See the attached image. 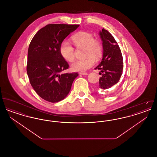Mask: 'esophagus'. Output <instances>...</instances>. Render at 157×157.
I'll list each match as a JSON object with an SVG mask.
<instances>
[{
  "label": "esophagus",
  "mask_w": 157,
  "mask_h": 157,
  "mask_svg": "<svg viewBox=\"0 0 157 157\" xmlns=\"http://www.w3.org/2000/svg\"><path fill=\"white\" fill-rule=\"evenodd\" d=\"M79 74L82 75H87L88 74L87 72H79Z\"/></svg>",
  "instance_id": "esophagus-1"
}]
</instances>
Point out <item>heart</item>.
I'll list each match as a JSON object with an SVG mask.
<instances>
[{"instance_id":"b5f03b06","label":"heart","mask_w":157,"mask_h":157,"mask_svg":"<svg viewBox=\"0 0 157 157\" xmlns=\"http://www.w3.org/2000/svg\"><path fill=\"white\" fill-rule=\"evenodd\" d=\"M72 39L77 48H85L83 59L77 60L71 65V68L76 72H84L92 67L95 60H99L102 55V47L94 35L86 32H79ZM60 53L64 59L72 62L75 59V51L73 46L67 40H63L59 47Z\"/></svg>"}]
</instances>
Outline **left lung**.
<instances>
[{
  "label": "left lung",
  "instance_id": "8db88e82",
  "mask_svg": "<svg viewBox=\"0 0 157 157\" xmlns=\"http://www.w3.org/2000/svg\"><path fill=\"white\" fill-rule=\"evenodd\" d=\"M99 35L102 41L103 57L95 69L101 72H99L102 76L99 78V88L106 90L120 81L123 71V58L117 42L108 30L103 28Z\"/></svg>",
  "mask_w": 157,
  "mask_h": 157
}]
</instances>
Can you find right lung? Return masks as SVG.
<instances>
[{"label":"right lung","instance_id":"right-lung-1","mask_svg":"<svg viewBox=\"0 0 157 157\" xmlns=\"http://www.w3.org/2000/svg\"><path fill=\"white\" fill-rule=\"evenodd\" d=\"M79 25L49 24L37 32L28 48L26 71L37 95L50 102L66 97L78 74H63L69 65L61 56L60 45Z\"/></svg>","mask_w":157,"mask_h":157}]
</instances>
